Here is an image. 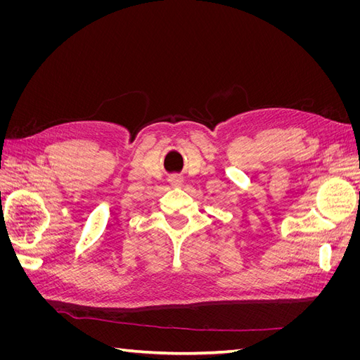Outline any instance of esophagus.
<instances>
[{
  "instance_id": "esophagus-1",
  "label": "esophagus",
  "mask_w": 360,
  "mask_h": 360,
  "mask_svg": "<svg viewBox=\"0 0 360 360\" xmlns=\"http://www.w3.org/2000/svg\"><path fill=\"white\" fill-rule=\"evenodd\" d=\"M168 181H169L171 186H174V188H179V186H181L183 179H181L180 176H177V174H174V176H169Z\"/></svg>"
}]
</instances>
